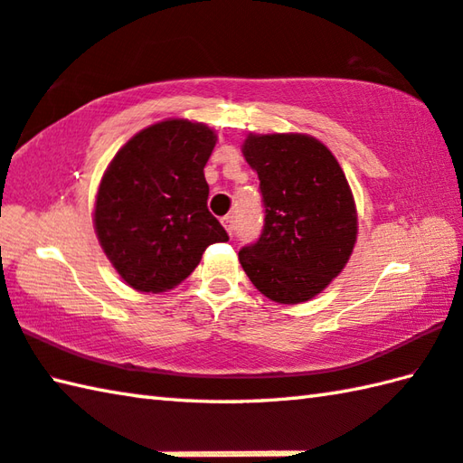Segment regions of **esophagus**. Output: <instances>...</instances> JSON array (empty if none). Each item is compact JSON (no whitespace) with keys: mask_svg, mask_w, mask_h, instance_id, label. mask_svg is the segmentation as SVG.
I'll return each mask as SVG.
<instances>
[{"mask_svg":"<svg viewBox=\"0 0 463 463\" xmlns=\"http://www.w3.org/2000/svg\"><path fill=\"white\" fill-rule=\"evenodd\" d=\"M222 223H223V228L228 230V233H232V232H233V215H225V217H222Z\"/></svg>","mask_w":463,"mask_h":463,"instance_id":"1","label":"esophagus"}]
</instances>
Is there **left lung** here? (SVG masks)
Segmentation results:
<instances>
[{"instance_id":"obj_1","label":"left lung","mask_w":463,"mask_h":463,"mask_svg":"<svg viewBox=\"0 0 463 463\" xmlns=\"http://www.w3.org/2000/svg\"><path fill=\"white\" fill-rule=\"evenodd\" d=\"M243 156L260 179L264 228L240 250L258 290L280 304L314 298L356 241V209L338 161L307 135H250Z\"/></svg>"}]
</instances>
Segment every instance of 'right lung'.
Instances as JSON below:
<instances>
[{
  "label": "right lung",
  "instance_id": "1",
  "mask_svg": "<svg viewBox=\"0 0 463 463\" xmlns=\"http://www.w3.org/2000/svg\"><path fill=\"white\" fill-rule=\"evenodd\" d=\"M213 146L205 125L163 120L130 138L104 173L94 228L135 290H169L194 272L207 246L230 240L207 209L203 167Z\"/></svg>",
  "mask_w": 463,
  "mask_h": 463
}]
</instances>
